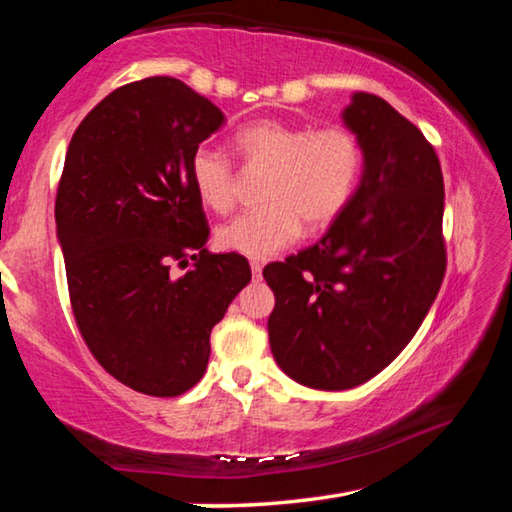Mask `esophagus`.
Listing matches in <instances>:
<instances>
[{
    "label": "esophagus",
    "mask_w": 512,
    "mask_h": 512,
    "mask_svg": "<svg viewBox=\"0 0 512 512\" xmlns=\"http://www.w3.org/2000/svg\"><path fill=\"white\" fill-rule=\"evenodd\" d=\"M262 268H264V264L259 262V259H253V262H250V271H253L255 277H262Z\"/></svg>",
    "instance_id": "1"
}]
</instances>
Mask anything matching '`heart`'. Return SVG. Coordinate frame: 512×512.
<instances>
[{
  "label": "heart",
  "instance_id": "b5f03b06",
  "mask_svg": "<svg viewBox=\"0 0 512 512\" xmlns=\"http://www.w3.org/2000/svg\"><path fill=\"white\" fill-rule=\"evenodd\" d=\"M232 146L246 167L266 169L257 210L237 216L216 232L228 253L271 257L300 237L302 223L316 232L332 225L350 205L363 169L361 137L345 124L311 128L275 117L241 126ZM189 178L205 207L225 214L237 201V171L228 155L198 146Z\"/></svg>",
  "mask_w": 512,
  "mask_h": 512
}]
</instances>
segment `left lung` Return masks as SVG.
Segmentation results:
<instances>
[{"mask_svg": "<svg viewBox=\"0 0 512 512\" xmlns=\"http://www.w3.org/2000/svg\"><path fill=\"white\" fill-rule=\"evenodd\" d=\"M343 119L363 144L357 192L318 244L264 268L273 357L316 391L379 375L418 332L447 268L445 183L427 137L368 92Z\"/></svg>", "mask_w": 512, "mask_h": 512, "instance_id": "obj_1", "label": "left lung"}]
</instances>
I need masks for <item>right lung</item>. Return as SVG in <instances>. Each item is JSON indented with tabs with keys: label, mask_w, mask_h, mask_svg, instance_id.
<instances>
[{
	"label": "right lung",
	"mask_w": 512,
	"mask_h": 512,
	"mask_svg": "<svg viewBox=\"0 0 512 512\" xmlns=\"http://www.w3.org/2000/svg\"><path fill=\"white\" fill-rule=\"evenodd\" d=\"M223 112L183 81L121 85L72 135L56 194L76 327L99 366L153 397L205 375L212 327L250 282L244 255H214L189 178Z\"/></svg>",
	"instance_id": "obj_1"
}]
</instances>
